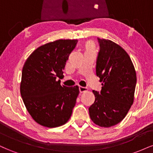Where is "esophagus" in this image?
<instances>
[{
  "instance_id": "obj_1",
  "label": "esophagus",
  "mask_w": 153,
  "mask_h": 153,
  "mask_svg": "<svg viewBox=\"0 0 153 153\" xmlns=\"http://www.w3.org/2000/svg\"><path fill=\"white\" fill-rule=\"evenodd\" d=\"M79 91H80V93H85L88 91V88L85 87H82V86H80L79 87Z\"/></svg>"
}]
</instances>
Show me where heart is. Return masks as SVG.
<instances>
[{
	"mask_svg": "<svg viewBox=\"0 0 153 153\" xmlns=\"http://www.w3.org/2000/svg\"><path fill=\"white\" fill-rule=\"evenodd\" d=\"M90 48H91V47H90Z\"/></svg>",
	"mask_w": 153,
	"mask_h": 153,
	"instance_id": "1",
	"label": "heart"
}]
</instances>
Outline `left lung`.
Returning a JSON list of instances; mask_svg holds the SVG:
<instances>
[{
    "label": "left lung",
    "mask_w": 153,
    "mask_h": 153,
    "mask_svg": "<svg viewBox=\"0 0 153 153\" xmlns=\"http://www.w3.org/2000/svg\"><path fill=\"white\" fill-rule=\"evenodd\" d=\"M98 41L96 75L102 88L100 93L93 91L95 101L89 107V115L96 125L110 127L122 122L134 102L137 75L122 47L108 39L98 38Z\"/></svg>",
    "instance_id": "8db88e82"
}]
</instances>
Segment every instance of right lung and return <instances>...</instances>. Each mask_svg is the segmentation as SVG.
<instances>
[{
  "mask_svg": "<svg viewBox=\"0 0 153 153\" xmlns=\"http://www.w3.org/2000/svg\"><path fill=\"white\" fill-rule=\"evenodd\" d=\"M77 39H59L38 47L22 69L20 92L26 109L40 125L52 128L69 120L79 94L78 85H60L63 70Z\"/></svg>",
  "mask_w": 153,
  "mask_h": 153,
  "instance_id": "right-lung-1",
  "label": "right lung"
}]
</instances>
